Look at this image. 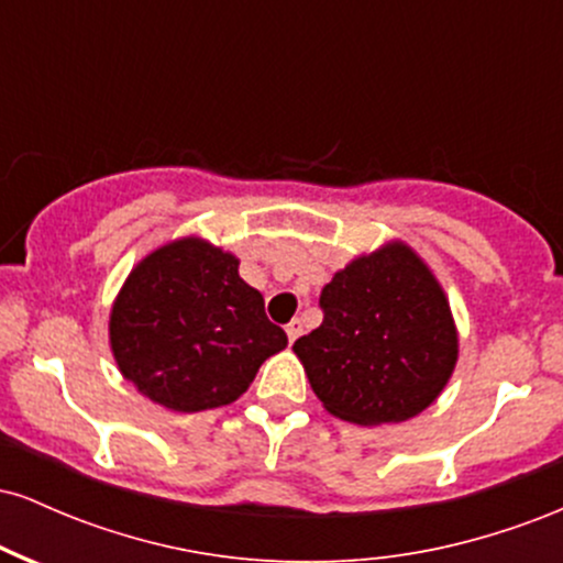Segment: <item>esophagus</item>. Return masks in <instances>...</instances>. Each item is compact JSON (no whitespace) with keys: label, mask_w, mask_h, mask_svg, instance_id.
<instances>
[{"label":"esophagus","mask_w":563,"mask_h":563,"mask_svg":"<svg viewBox=\"0 0 563 563\" xmlns=\"http://www.w3.org/2000/svg\"><path fill=\"white\" fill-rule=\"evenodd\" d=\"M301 331H303V325H301V320H299V318H294V320L288 322V325H286V335H288L290 344H294V341L299 339Z\"/></svg>","instance_id":"esophagus-1"}]
</instances>
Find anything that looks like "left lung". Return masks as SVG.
Instances as JSON below:
<instances>
[{"instance_id": "obj_1", "label": "left lung", "mask_w": 563, "mask_h": 563, "mask_svg": "<svg viewBox=\"0 0 563 563\" xmlns=\"http://www.w3.org/2000/svg\"><path fill=\"white\" fill-rule=\"evenodd\" d=\"M320 328L294 344L328 412L402 423L437 402L457 365V325L434 269L399 238L357 254L322 288Z\"/></svg>"}]
</instances>
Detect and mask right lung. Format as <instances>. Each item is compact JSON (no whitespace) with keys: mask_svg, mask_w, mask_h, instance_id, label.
Returning <instances> with one entry per match:
<instances>
[{"mask_svg":"<svg viewBox=\"0 0 563 563\" xmlns=\"http://www.w3.org/2000/svg\"><path fill=\"white\" fill-rule=\"evenodd\" d=\"M241 260L200 235L161 243L111 303L108 344L121 376L174 412L235 402L288 335L264 314Z\"/></svg>","mask_w":563,"mask_h":563,"instance_id":"obj_1","label":"right lung"}]
</instances>
